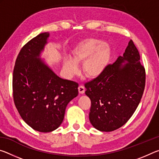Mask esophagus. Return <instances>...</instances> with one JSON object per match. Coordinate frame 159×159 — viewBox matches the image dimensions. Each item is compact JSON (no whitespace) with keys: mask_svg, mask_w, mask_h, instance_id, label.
I'll list each match as a JSON object with an SVG mask.
<instances>
[{"mask_svg":"<svg viewBox=\"0 0 159 159\" xmlns=\"http://www.w3.org/2000/svg\"><path fill=\"white\" fill-rule=\"evenodd\" d=\"M78 89H79V92L80 94H83L85 93V88L83 85H79V88H78Z\"/></svg>","mask_w":159,"mask_h":159,"instance_id":"obj_1","label":"esophagus"}]
</instances>
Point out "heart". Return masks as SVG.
<instances>
[{"mask_svg":"<svg viewBox=\"0 0 159 159\" xmlns=\"http://www.w3.org/2000/svg\"><path fill=\"white\" fill-rule=\"evenodd\" d=\"M111 55V49L103 41L87 39L80 41L72 50V57L66 56L63 69L69 76L79 71L78 63L83 62L82 70L86 76L95 79L104 73Z\"/></svg>","mask_w":159,"mask_h":159,"instance_id":"heart-1","label":"heart"}]
</instances>
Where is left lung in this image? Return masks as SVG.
I'll return each instance as SVG.
<instances>
[{"label":"left lung","mask_w":159,"mask_h":159,"mask_svg":"<svg viewBox=\"0 0 159 159\" xmlns=\"http://www.w3.org/2000/svg\"><path fill=\"white\" fill-rule=\"evenodd\" d=\"M132 40L123 55L107 66L101 76L85 84L90 99V123L97 130L111 132L123 126L138 107L145 86V69Z\"/></svg>","instance_id":"1"}]
</instances>
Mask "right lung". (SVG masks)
Returning <instances> with one entry per match:
<instances>
[{
  "mask_svg": "<svg viewBox=\"0 0 159 159\" xmlns=\"http://www.w3.org/2000/svg\"><path fill=\"white\" fill-rule=\"evenodd\" d=\"M50 34H40L20 50L13 71V98L19 114L35 130L49 133L62 123L79 84L59 77L41 59Z\"/></svg>",
  "mask_w": 159,
  "mask_h": 159,
  "instance_id": "1",
  "label": "right lung"
}]
</instances>
